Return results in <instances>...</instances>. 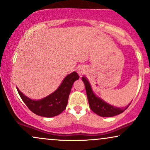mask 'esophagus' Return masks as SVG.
<instances>
[{"instance_id":"1","label":"esophagus","mask_w":150,"mask_h":150,"mask_svg":"<svg viewBox=\"0 0 150 150\" xmlns=\"http://www.w3.org/2000/svg\"><path fill=\"white\" fill-rule=\"evenodd\" d=\"M77 72L79 73V74H83L86 72V70L83 67H78V69H77Z\"/></svg>"}]
</instances>
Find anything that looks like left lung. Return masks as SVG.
<instances>
[{"mask_svg":"<svg viewBox=\"0 0 150 150\" xmlns=\"http://www.w3.org/2000/svg\"><path fill=\"white\" fill-rule=\"evenodd\" d=\"M82 80L84 82L86 86L87 97H88V102H89L90 108L95 113L101 117H112V116L117 115L125 111L128 108L129 105L125 108H116L99 99V97H96L95 94L92 92L91 86L85 76L82 77Z\"/></svg>","mask_w":150,"mask_h":150,"instance_id":"1","label":"left lung"}]
</instances>
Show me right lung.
Listing matches in <instances>:
<instances>
[{
  "label": "right lung",
  "instance_id": "1",
  "mask_svg": "<svg viewBox=\"0 0 150 150\" xmlns=\"http://www.w3.org/2000/svg\"><path fill=\"white\" fill-rule=\"evenodd\" d=\"M79 79L76 71L67 75L53 93L41 100L35 101L23 95L16 88L21 99L33 112L42 117H51L60 114L66 108L74 82Z\"/></svg>",
  "mask_w": 150,
  "mask_h": 150
}]
</instances>
